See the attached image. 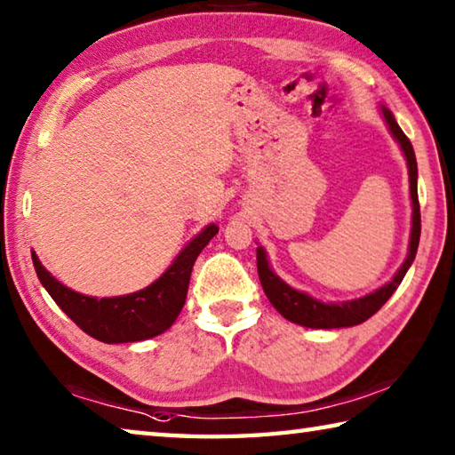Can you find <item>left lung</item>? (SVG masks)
Returning a JSON list of instances; mask_svg holds the SVG:
<instances>
[{"instance_id": "1", "label": "left lung", "mask_w": 455, "mask_h": 455, "mask_svg": "<svg viewBox=\"0 0 455 455\" xmlns=\"http://www.w3.org/2000/svg\"><path fill=\"white\" fill-rule=\"evenodd\" d=\"M381 116L387 124L391 136L402 148L403 156L407 160V172H410V198H411V233H410V246H407V257L403 265L397 268L394 279L385 283L383 287L367 292L365 297L351 299V301H339V303H325L321 299L311 297L309 292L292 289L291 284L284 283L279 275H276L271 263H268L267 251L263 246H257V267H259V279L263 284V291L268 301L279 311L284 319L291 323H297L301 327L309 329H341V327H353L359 323L367 321L371 315H375L381 307L387 303V299L394 295L395 289L402 284L405 273L415 259L419 244V233H421V217H419V200H418V163H415V152L410 142V138L403 134L399 128L395 116L391 114L389 108L381 106Z\"/></svg>"}]
</instances>
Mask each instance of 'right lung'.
Masks as SVG:
<instances>
[{
  "mask_svg": "<svg viewBox=\"0 0 455 455\" xmlns=\"http://www.w3.org/2000/svg\"><path fill=\"white\" fill-rule=\"evenodd\" d=\"M217 233V225L204 227L176 255L172 265L156 281L140 291L120 297L98 299L82 295V292L60 283L40 263L34 251L32 260L37 279L45 291L84 333L102 343H136L156 337L172 327V323L182 311L184 301H187L192 265Z\"/></svg>",
  "mask_w": 455,
  "mask_h": 455,
  "instance_id": "add662e5",
  "label": "right lung"
}]
</instances>
